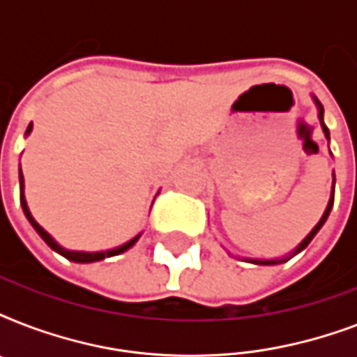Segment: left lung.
<instances>
[{"instance_id":"left-lung-1","label":"left lung","mask_w":357,"mask_h":357,"mask_svg":"<svg viewBox=\"0 0 357 357\" xmlns=\"http://www.w3.org/2000/svg\"><path fill=\"white\" fill-rule=\"evenodd\" d=\"M315 103H317V107H319V119H321L322 131H324V135H326V139H330V131H328L326 123H324V107H322V103L319 102L317 98H315ZM333 181H335V178H333ZM332 206H333V189H332V198H330V202H328V207H326V211H324V215H322V218H321V220H319V224H317L315 228L311 229V234L307 235V237H305L304 241H302V243L298 244V246H296V250H294V254H298V252H302V250H304L305 246H307V244L311 243V238L315 237L317 231H319V229L322 228V224L326 222L328 215H330V211H332ZM285 261H287V259H268V261L252 259V263H255V265H278V263H285Z\"/></svg>"}]
</instances>
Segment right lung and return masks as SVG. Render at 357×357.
Returning <instances> with one entry per match:
<instances>
[{"mask_svg": "<svg viewBox=\"0 0 357 357\" xmlns=\"http://www.w3.org/2000/svg\"><path fill=\"white\" fill-rule=\"evenodd\" d=\"M31 129H33V123H29V128H27L25 135H29ZM20 204H22V207H24L25 217H27V220L31 222V226L36 229V234L40 235V237L46 241L47 246H50L52 250H55L57 254L64 255L66 259L75 261V263H92V261H102V259H105V257L119 255V254H122V252H126L128 248H131V246L137 243V238H139V235H137V237L131 238L129 243L122 244V246H119V248H114V250H107V252H72V250H66V248H63V246H59V244L52 238V235L47 234L46 229L42 228L40 224L36 222L35 218L31 217L29 209H27V202H25V196H24V176H22V168H20Z\"/></svg>", "mask_w": 357, "mask_h": 357, "instance_id": "add662e5", "label": "right lung"}]
</instances>
